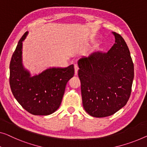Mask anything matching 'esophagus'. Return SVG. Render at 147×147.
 <instances>
[{
	"label": "esophagus",
	"instance_id": "obj_1",
	"mask_svg": "<svg viewBox=\"0 0 147 147\" xmlns=\"http://www.w3.org/2000/svg\"><path fill=\"white\" fill-rule=\"evenodd\" d=\"M74 71H75V74L76 75L78 73V66L77 64H74Z\"/></svg>",
	"mask_w": 147,
	"mask_h": 147
}]
</instances>
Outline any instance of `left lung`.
Here are the masks:
<instances>
[{"label":"left lung","mask_w":147,"mask_h":147,"mask_svg":"<svg viewBox=\"0 0 147 147\" xmlns=\"http://www.w3.org/2000/svg\"><path fill=\"white\" fill-rule=\"evenodd\" d=\"M115 43L108 53L94 52L78 61L82 104L92 117L114 114L131 92L134 65L123 38L112 32Z\"/></svg>","instance_id":"left-lung-1"}]
</instances>
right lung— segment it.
Listing matches in <instances>:
<instances>
[{
    "mask_svg": "<svg viewBox=\"0 0 147 147\" xmlns=\"http://www.w3.org/2000/svg\"><path fill=\"white\" fill-rule=\"evenodd\" d=\"M28 32L20 39L10 64V85L14 98L28 112L47 115L59 108L67 83L74 74V65L49 67L31 75L22 62V42Z\"/></svg>",
    "mask_w": 147,
    "mask_h": 147,
    "instance_id": "add662e5",
    "label": "right lung"
}]
</instances>
